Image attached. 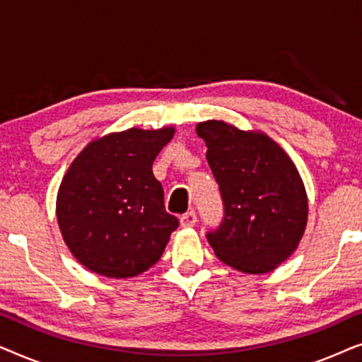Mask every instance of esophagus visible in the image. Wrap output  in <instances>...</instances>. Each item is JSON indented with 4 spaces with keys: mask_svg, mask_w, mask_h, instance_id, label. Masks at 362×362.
<instances>
[{
    "mask_svg": "<svg viewBox=\"0 0 362 362\" xmlns=\"http://www.w3.org/2000/svg\"><path fill=\"white\" fill-rule=\"evenodd\" d=\"M196 222H197V216L194 211H189V212H186V214L181 216L182 227H192V226H196Z\"/></svg>",
    "mask_w": 362,
    "mask_h": 362,
    "instance_id": "obj_1",
    "label": "esophagus"
}]
</instances>
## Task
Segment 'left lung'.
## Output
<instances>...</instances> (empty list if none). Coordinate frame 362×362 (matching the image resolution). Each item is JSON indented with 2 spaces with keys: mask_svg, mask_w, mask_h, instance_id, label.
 I'll return each mask as SVG.
<instances>
[{
  "mask_svg": "<svg viewBox=\"0 0 362 362\" xmlns=\"http://www.w3.org/2000/svg\"><path fill=\"white\" fill-rule=\"evenodd\" d=\"M207 163L219 185L224 219L207 232L221 262L244 274L275 270L298 247L308 221V197L290 156L262 132L221 120L197 123Z\"/></svg>",
  "mask_w": 362,
  "mask_h": 362,
  "instance_id": "8db88e82",
  "label": "left lung"
}]
</instances>
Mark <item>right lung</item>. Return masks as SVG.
I'll use <instances>...</instances> for the list:
<instances>
[{
	"instance_id": "obj_1",
	"label": "right lung",
	"mask_w": 362,
	"mask_h": 362,
	"mask_svg": "<svg viewBox=\"0 0 362 362\" xmlns=\"http://www.w3.org/2000/svg\"><path fill=\"white\" fill-rule=\"evenodd\" d=\"M175 128L108 133L88 143L62 177L56 214L72 255L93 274L130 279L160 260L180 221L165 209L153 161Z\"/></svg>"
}]
</instances>
